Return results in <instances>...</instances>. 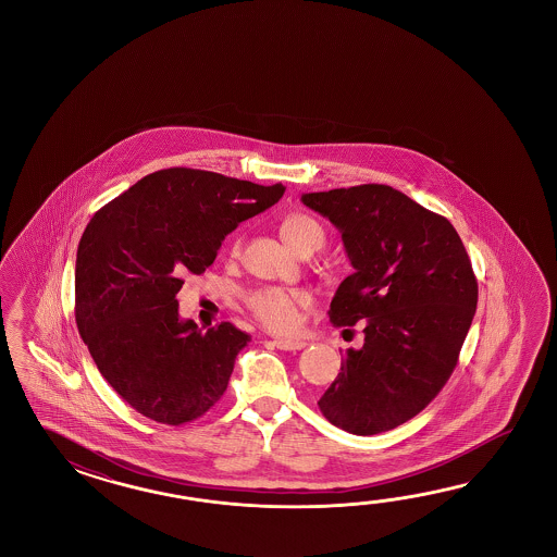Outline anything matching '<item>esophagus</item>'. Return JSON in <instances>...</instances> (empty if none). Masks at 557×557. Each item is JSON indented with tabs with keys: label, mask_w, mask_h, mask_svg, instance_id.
<instances>
[{
	"label": "esophagus",
	"mask_w": 557,
	"mask_h": 557,
	"mask_svg": "<svg viewBox=\"0 0 557 557\" xmlns=\"http://www.w3.org/2000/svg\"><path fill=\"white\" fill-rule=\"evenodd\" d=\"M274 346L278 350H288V352H295V350H302L307 343L305 341H290V338H276Z\"/></svg>",
	"instance_id": "esophagus-1"
}]
</instances>
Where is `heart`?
<instances>
[{
  "mask_svg": "<svg viewBox=\"0 0 557 557\" xmlns=\"http://www.w3.org/2000/svg\"><path fill=\"white\" fill-rule=\"evenodd\" d=\"M283 237L300 255L322 249L326 233L314 216L305 213L288 214L283 221ZM240 243H235L233 252L237 255ZM310 305V296L305 290H284L276 286L257 288L247 296V307L255 319L273 332H293L298 326L300 308Z\"/></svg>",
  "mask_w": 557,
  "mask_h": 557,
  "instance_id": "heart-1",
  "label": "heart"
}]
</instances>
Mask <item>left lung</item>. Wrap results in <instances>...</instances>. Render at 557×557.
<instances>
[{
  "instance_id": "left-lung-1",
  "label": "left lung",
  "mask_w": 557,
  "mask_h": 557,
  "mask_svg": "<svg viewBox=\"0 0 557 557\" xmlns=\"http://www.w3.org/2000/svg\"><path fill=\"white\" fill-rule=\"evenodd\" d=\"M343 235L355 273L332 298L334 326L364 322L320 412L356 436L400 426L432 403L458 364L478 305L472 262L450 221L388 185L307 193Z\"/></svg>"
}]
</instances>
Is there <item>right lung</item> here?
Returning a JSON list of instances; mask_svg holds the SVG:
<instances>
[{
	"instance_id": "obj_1",
	"label": "right lung",
	"mask_w": 557,
	"mask_h": 557,
	"mask_svg": "<svg viewBox=\"0 0 557 557\" xmlns=\"http://www.w3.org/2000/svg\"><path fill=\"white\" fill-rule=\"evenodd\" d=\"M211 171H154L99 209L75 261V320L101 376L139 414L181 426L225 394L247 332L178 319L183 274L205 273L238 223L283 197Z\"/></svg>"
}]
</instances>
